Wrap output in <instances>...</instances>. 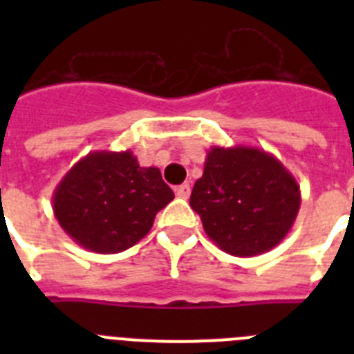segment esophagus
<instances>
[{"mask_svg": "<svg viewBox=\"0 0 354 354\" xmlns=\"http://www.w3.org/2000/svg\"><path fill=\"white\" fill-rule=\"evenodd\" d=\"M175 195L179 196V198H189V195H192V186L189 184H180V186L175 187Z\"/></svg>", "mask_w": 354, "mask_h": 354, "instance_id": "esophagus-1", "label": "esophagus"}]
</instances>
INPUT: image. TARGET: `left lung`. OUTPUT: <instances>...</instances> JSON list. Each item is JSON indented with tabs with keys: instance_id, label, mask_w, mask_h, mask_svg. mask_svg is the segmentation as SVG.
<instances>
[{
	"instance_id": "1",
	"label": "left lung",
	"mask_w": 354,
	"mask_h": 354,
	"mask_svg": "<svg viewBox=\"0 0 354 354\" xmlns=\"http://www.w3.org/2000/svg\"><path fill=\"white\" fill-rule=\"evenodd\" d=\"M301 193L294 175L257 147H212L189 205L205 234L236 257L270 252L289 234Z\"/></svg>"
}]
</instances>
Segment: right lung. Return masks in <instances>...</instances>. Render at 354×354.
I'll return each instance as SVG.
<instances>
[{
    "label": "right lung",
    "instance_id": "1",
    "mask_svg": "<svg viewBox=\"0 0 354 354\" xmlns=\"http://www.w3.org/2000/svg\"><path fill=\"white\" fill-rule=\"evenodd\" d=\"M174 200L156 167H140L131 150H95L65 174L53 211L72 241L95 253H118L149 234Z\"/></svg>",
    "mask_w": 354,
    "mask_h": 354
}]
</instances>
